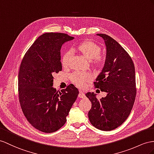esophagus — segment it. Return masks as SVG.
Listing matches in <instances>:
<instances>
[{
	"label": "esophagus",
	"instance_id": "34e87169",
	"mask_svg": "<svg viewBox=\"0 0 154 154\" xmlns=\"http://www.w3.org/2000/svg\"><path fill=\"white\" fill-rule=\"evenodd\" d=\"M78 97H80V98H85V94L82 91H80L79 94V95H78Z\"/></svg>",
	"mask_w": 154,
	"mask_h": 154
}]
</instances>
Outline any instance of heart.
<instances>
[{
	"label": "heart",
	"mask_w": 154,
	"mask_h": 154,
	"mask_svg": "<svg viewBox=\"0 0 154 154\" xmlns=\"http://www.w3.org/2000/svg\"><path fill=\"white\" fill-rule=\"evenodd\" d=\"M76 51L86 60L90 62V64L95 69H100L104 66L105 58L100 53L101 51V46L97 43L91 40H85L79 43L75 47ZM72 58V53L68 51L63 54L62 58V65L64 68H68ZM72 81L79 88L83 87L86 82L92 80V77L88 73L75 72L72 74Z\"/></svg>",
	"instance_id": "heart-1"
}]
</instances>
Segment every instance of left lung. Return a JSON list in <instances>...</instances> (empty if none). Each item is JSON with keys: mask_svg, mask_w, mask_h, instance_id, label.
<instances>
[{"mask_svg": "<svg viewBox=\"0 0 154 154\" xmlns=\"http://www.w3.org/2000/svg\"><path fill=\"white\" fill-rule=\"evenodd\" d=\"M97 35L105 40L107 56L103 70L94 84L107 95L98 100L93 92L86 94L92 103L88 118L97 129L111 131L124 123L133 108L137 94L135 66L116 40L107 34Z\"/></svg>", "mask_w": 154, "mask_h": 154, "instance_id": "obj_1", "label": "left lung"}]
</instances>
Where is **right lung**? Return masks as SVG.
Returning a JSON list of instances; mask_svg holds the SVG:
<instances>
[{"label":"right lung","instance_id":"obj_1","mask_svg":"<svg viewBox=\"0 0 154 154\" xmlns=\"http://www.w3.org/2000/svg\"><path fill=\"white\" fill-rule=\"evenodd\" d=\"M73 37L64 33L41 35L26 51L19 72V100L23 114L34 128L44 133L60 129L75 101L78 89L53 88V75L62 71L60 49Z\"/></svg>","mask_w":154,"mask_h":154}]
</instances>
